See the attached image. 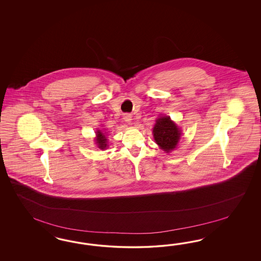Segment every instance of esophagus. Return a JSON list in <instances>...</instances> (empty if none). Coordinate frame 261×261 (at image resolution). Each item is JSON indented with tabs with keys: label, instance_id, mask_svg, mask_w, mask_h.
<instances>
[{
	"label": "esophagus",
	"instance_id": "esophagus-1",
	"mask_svg": "<svg viewBox=\"0 0 261 261\" xmlns=\"http://www.w3.org/2000/svg\"><path fill=\"white\" fill-rule=\"evenodd\" d=\"M123 119H124V120H125L126 122H128L129 124H131V122H132V117H131L130 114H126Z\"/></svg>",
	"mask_w": 261,
	"mask_h": 261
}]
</instances>
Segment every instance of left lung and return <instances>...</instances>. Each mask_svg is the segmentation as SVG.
Instances as JSON below:
<instances>
[{
  "mask_svg": "<svg viewBox=\"0 0 261 261\" xmlns=\"http://www.w3.org/2000/svg\"><path fill=\"white\" fill-rule=\"evenodd\" d=\"M153 137L161 149L169 153L178 145L181 139V130L170 117L161 116L153 128Z\"/></svg>",
  "mask_w": 261,
  "mask_h": 261,
  "instance_id": "8db88e82",
  "label": "left lung"
}]
</instances>
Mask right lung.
<instances>
[{
  "instance_id": "1",
  "label": "right lung",
  "mask_w": 261,
  "mask_h": 261,
  "mask_svg": "<svg viewBox=\"0 0 261 261\" xmlns=\"http://www.w3.org/2000/svg\"><path fill=\"white\" fill-rule=\"evenodd\" d=\"M96 137H95V143L99 149H106L107 146V138L101 130L96 131Z\"/></svg>"
}]
</instances>
